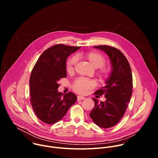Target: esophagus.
I'll return each mask as SVG.
<instances>
[{
    "instance_id": "1",
    "label": "esophagus",
    "mask_w": 158,
    "mask_h": 158,
    "mask_svg": "<svg viewBox=\"0 0 158 158\" xmlns=\"http://www.w3.org/2000/svg\"><path fill=\"white\" fill-rule=\"evenodd\" d=\"M85 99V98L83 97V96H77V100L78 101H80V100H82V99Z\"/></svg>"
}]
</instances>
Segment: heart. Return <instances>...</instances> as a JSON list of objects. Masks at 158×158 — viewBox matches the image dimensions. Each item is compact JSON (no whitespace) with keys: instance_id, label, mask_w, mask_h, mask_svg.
Instances as JSON below:
<instances>
[{"instance_id":"1","label":"heart","mask_w":158,"mask_h":158,"mask_svg":"<svg viewBox=\"0 0 158 158\" xmlns=\"http://www.w3.org/2000/svg\"><path fill=\"white\" fill-rule=\"evenodd\" d=\"M77 57H82L85 59L89 64L94 68H99L98 74L100 77H103L107 76L109 73V70L103 65L105 64L106 59L102 54L98 52L91 51L85 53L79 54ZM77 59L76 57L73 56L71 57L67 62L66 68L68 72H72L74 70V67L76 64ZM96 83L95 81L92 79H88L85 78H79L75 81L73 84V89L79 93L85 94L89 90L95 87Z\"/></svg>"}]
</instances>
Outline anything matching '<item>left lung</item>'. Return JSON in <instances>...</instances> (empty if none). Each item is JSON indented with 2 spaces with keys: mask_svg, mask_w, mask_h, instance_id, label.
<instances>
[{
  "mask_svg": "<svg viewBox=\"0 0 158 158\" xmlns=\"http://www.w3.org/2000/svg\"><path fill=\"white\" fill-rule=\"evenodd\" d=\"M94 48L107 54L112 68L105 86L94 93L99 96L104 94L106 100L99 103L97 99L93 98L94 107L89 115L98 126L109 128L121 119L127 107L132 91V73L126 57L118 49L109 46Z\"/></svg>",
  "mask_w": 158,
  "mask_h": 158,
  "instance_id": "left-lung-1",
  "label": "left lung"
}]
</instances>
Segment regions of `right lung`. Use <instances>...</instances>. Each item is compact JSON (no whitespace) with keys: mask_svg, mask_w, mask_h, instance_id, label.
I'll use <instances>...</instances> for the list:
<instances>
[{"mask_svg":"<svg viewBox=\"0 0 158 158\" xmlns=\"http://www.w3.org/2000/svg\"><path fill=\"white\" fill-rule=\"evenodd\" d=\"M80 48L55 45L42 54L34 67L29 81L31 102L35 115L45 123L59 121L76 102L74 93L58 91L57 82L67 76V57Z\"/></svg>","mask_w":158,"mask_h":158,"instance_id":"add662e5","label":"right lung"}]
</instances>
